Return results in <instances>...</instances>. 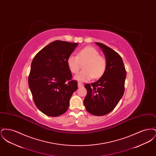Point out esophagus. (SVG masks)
<instances>
[{"label": "esophagus", "mask_w": 156, "mask_h": 156, "mask_svg": "<svg viewBox=\"0 0 156 156\" xmlns=\"http://www.w3.org/2000/svg\"><path fill=\"white\" fill-rule=\"evenodd\" d=\"M78 86L79 88L82 87H83V84H82V83H81V82H78Z\"/></svg>", "instance_id": "1"}]
</instances>
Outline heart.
Masks as SVG:
<instances>
[{
    "label": "heart",
    "mask_w": 156,
    "mask_h": 156,
    "mask_svg": "<svg viewBox=\"0 0 156 156\" xmlns=\"http://www.w3.org/2000/svg\"><path fill=\"white\" fill-rule=\"evenodd\" d=\"M69 70L73 74L80 71L81 64L83 70L74 76L75 80L78 81H88L92 78L99 79L106 72L107 61L100 55L99 51L93 47H86L79 50L76 55H70L67 60Z\"/></svg>",
    "instance_id": "b5f03b06"
}]
</instances>
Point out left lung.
Here are the masks:
<instances>
[{"instance_id":"1","label":"left lung","mask_w":156,"mask_h":156,"mask_svg":"<svg viewBox=\"0 0 156 156\" xmlns=\"http://www.w3.org/2000/svg\"><path fill=\"white\" fill-rule=\"evenodd\" d=\"M102 50L107 61L104 75L97 82L87 83L83 104L87 111L95 116H104L112 111L123 97L126 71L118 52L106 45L96 43Z\"/></svg>"}]
</instances>
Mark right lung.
I'll return each instance as SVG.
<instances>
[{"label": "right lung", "instance_id": "add662e5", "mask_svg": "<svg viewBox=\"0 0 156 156\" xmlns=\"http://www.w3.org/2000/svg\"><path fill=\"white\" fill-rule=\"evenodd\" d=\"M78 43L56 40L45 46L32 61L28 78L34 102L44 114L58 116L67 111L78 88L67 60Z\"/></svg>", "mask_w": 156, "mask_h": 156}]
</instances>
